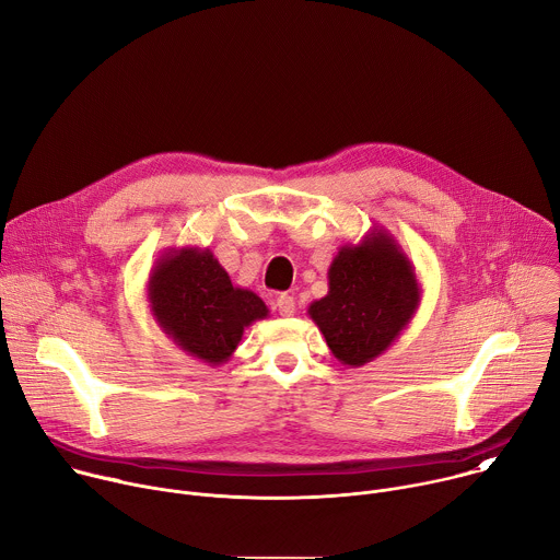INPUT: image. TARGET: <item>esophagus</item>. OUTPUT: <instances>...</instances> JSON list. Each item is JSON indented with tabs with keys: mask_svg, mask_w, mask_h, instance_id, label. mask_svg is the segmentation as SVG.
Masks as SVG:
<instances>
[{
	"mask_svg": "<svg viewBox=\"0 0 560 560\" xmlns=\"http://www.w3.org/2000/svg\"><path fill=\"white\" fill-rule=\"evenodd\" d=\"M294 307H296L294 296H290V294L277 296V310H279L281 316H292V314H294Z\"/></svg>",
	"mask_w": 560,
	"mask_h": 560,
	"instance_id": "esophagus-1",
	"label": "esophagus"
}]
</instances>
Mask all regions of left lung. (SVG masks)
Masks as SVG:
<instances>
[{
	"label": "left lung",
	"mask_w": 560,
	"mask_h": 560,
	"mask_svg": "<svg viewBox=\"0 0 560 560\" xmlns=\"http://www.w3.org/2000/svg\"><path fill=\"white\" fill-rule=\"evenodd\" d=\"M419 305L412 259L387 228L372 225L359 244L339 248L328 268V294L307 305V316L343 365L361 368L408 330Z\"/></svg>",
	"instance_id": "obj_1"
}]
</instances>
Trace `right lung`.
Masks as SVG:
<instances>
[{
  "label": "right lung",
  "mask_w": 560,
  "mask_h": 560,
  "mask_svg": "<svg viewBox=\"0 0 560 560\" xmlns=\"http://www.w3.org/2000/svg\"><path fill=\"white\" fill-rule=\"evenodd\" d=\"M145 301L156 326L186 354L223 365L244 330L270 316L253 290L232 285L210 248H166L150 268Z\"/></svg>",
  "instance_id": "add662e5"
}]
</instances>
